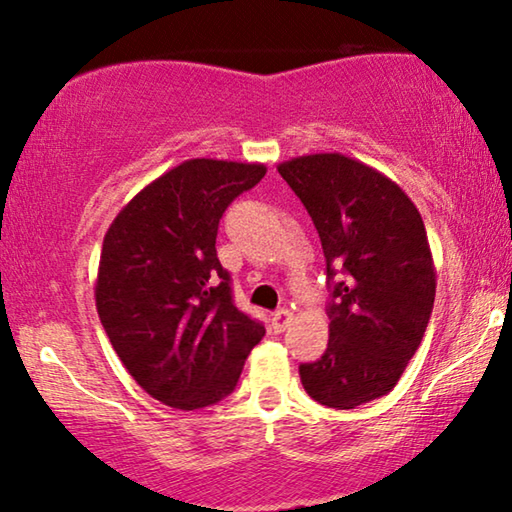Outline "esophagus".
Returning <instances> with one entry per match:
<instances>
[{
    "instance_id": "esophagus-1",
    "label": "esophagus",
    "mask_w": 512,
    "mask_h": 512,
    "mask_svg": "<svg viewBox=\"0 0 512 512\" xmlns=\"http://www.w3.org/2000/svg\"><path fill=\"white\" fill-rule=\"evenodd\" d=\"M289 324H292V312H289L287 308H282V310L273 312V315H271V329H273V333H282Z\"/></svg>"
}]
</instances>
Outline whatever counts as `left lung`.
<instances>
[{
    "mask_svg": "<svg viewBox=\"0 0 512 512\" xmlns=\"http://www.w3.org/2000/svg\"><path fill=\"white\" fill-rule=\"evenodd\" d=\"M278 172L317 227L331 289L329 345L299 365L301 384L324 407L354 409L398 384L430 322L423 218L398 183L349 156H299Z\"/></svg>",
    "mask_w": 512,
    "mask_h": 512,
    "instance_id": "obj_1",
    "label": "left lung"
}]
</instances>
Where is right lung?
Wrapping results in <instances>:
<instances>
[{
	"label": "right lung",
	"mask_w": 512,
	"mask_h": 512,
	"mask_svg": "<svg viewBox=\"0 0 512 512\" xmlns=\"http://www.w3.org/2000/svg\"><path fill=\"white\" fill-rule=\"evenodd\" d=\"M262 163L193 158L142 188L112 220L96 310L131 377L167 407L193 411L234 391L264 326L232 301L218 223Z\"/></svg>",
	"instance_id": "obj_1"
}]
</instances>
